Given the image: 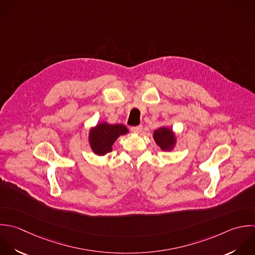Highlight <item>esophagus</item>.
<instances>
[{"mask_svg": "<svg viewBox=\"0 0 255 255\" xmlns=\"http://www.w3.org/2000/svg\"><path fill=\"white\" fill-rule=\"evenodd\" d=\"M142 129H143V127L140 125V126H135V127H131V131L133 132V133H136V134H139V133H141L142 132Z\"/></svg>", "mask_w": 255, "mask_h": 255, "instance_id": "esophagus-1", "label": "esophagus"}]
</instances>
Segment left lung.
<instances>
[{
    "instance_id": "1",
    "label": "left lung",
    "mask_w": 255,
    "mask_h": 255,
    "mask_svg": "<svg viewBox=\"0 0 255 255\" xmlns=\"http://www.w3.org/2000/svg\"><path fill=\"white\" fill-rule=\"evenodd\" d=\"M154 141L162 151H173L177 145L178 137L176 133L168 126H162L154 131Z\"/></svg>"
}]
</instances>
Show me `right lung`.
I'll use <instances>...</instances> for the list:
<instances>
[{
    "label": "right lung",
    "mask_w": 255,
    "mask_h": 255,
    "mask_svg": "<svg viewBox=\"0 0 255 255\" xmlns=\"http://www.w3.org/2000/svg\"><path fill=\"white\" fill-rule=\"evenodd\" d=\"M128 133L129 130L123 124H109L103 121L89 129L88 143L95 155L104 156L112 151L114 142L121 135Z\"/></svg>",
    "instance_id": "add662e5"
}]
</instances>
